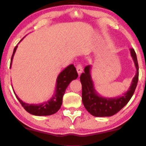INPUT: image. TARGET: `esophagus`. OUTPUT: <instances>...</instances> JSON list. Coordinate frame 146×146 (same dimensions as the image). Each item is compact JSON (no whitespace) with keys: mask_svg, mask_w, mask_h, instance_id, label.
I'll use <instances>...</instances> for the list:
<instances>
[{"mask_svg":"<svg viewBox=\"0 0 146 146\" xmlns=\"http://www.w3.org/2000/svg\"><path fill=\"white\" fill-rule=\"evenodd\" d=\"M76 68H77V71H78V75H80L81 74V73H82V71H83L82 66L81 64H78V66H77Z\"/></svg>","mask_w":146,"mask_h":146,"instance_id":"1","label":"esophagus"}]
</instances>
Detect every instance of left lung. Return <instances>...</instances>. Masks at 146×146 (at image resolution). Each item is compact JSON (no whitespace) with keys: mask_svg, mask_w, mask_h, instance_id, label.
Wrapping results in <instances>:
<instances>
[{"mask_svg":"<svg viewBox=\"0 0 146 146\" xmlns=\"http://www.w3.org/2000/svg\"><path fill=\"white\" fill-rule=\"evenodd\" d=\"M130 55L135 63L137 72L132 80L128 90L122 96L115 98H105L100 95L95 90L92 79L90 70L92 66L88 65L84 72L80 75V82L82 86L83 104L88 113L95 117H110L118 113L130 101L135 93L139 79V65L137 55L134 48H130Z\"/></svg>","mask_w":146,"mask_h":146,"instance_id":"obj_1","label":"left lung"}]
</instances>
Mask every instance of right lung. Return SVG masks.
I'll return each mask as SVG.
<instances>
[{"instance_id": "1", "label": "right lung", "mask_w": 146, "mask_h": 146, "mask_svg": "<svg viewBox=\"0 0 146 146\" xmlns=\"http://www.w3.org/2000/svg\"><path fill=\"white\" fill-rule=\"evenodd\" d=\"M17 47L18 45L16 46V47L14 49V52H13L11 59L10 68L11 67L12 60ZM78 74L77 73L76 68H75L74 65H68L67 67L65 68L58 75L56 80V90H55V93L52 96V98H50V100H47L46 102L38 104H35L25 103L18 98V95L14 91V94L18 101L20 102V103L21 104V105L23 106V108L29 113L33 115H36V116H48V115H53V114L58 111V110L61 107L62 104L63 95L64 94L66 88L72 80H75V79L78 78Z\"/></svg>"}]
</instances>
